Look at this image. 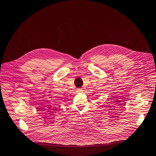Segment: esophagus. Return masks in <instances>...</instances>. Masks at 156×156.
<instances>
[{"mask_svg": "<svg viewBox=\"0 0 156 156\" xmlns=\"http://www.w3.org/2000/svg\"><path fill=\"white\" fill-rule=\"evenodd\" d=\"M77 92L78 93L82 92H83V89H82V88H79V89H77Z\"/></svg>", "mask_w": 156, "mask_h": 156, "instance_id": "obj_1", "label": "esophagus"}]
</instances>
